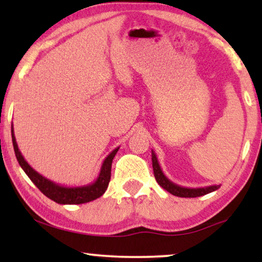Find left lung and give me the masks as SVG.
Returning a JSON list of instances; mask_svg holds the SVG:
<instances>
[{
    "label": "left lung",
    "instance_id": "8db88e82",
    "mask_svg": "<svg viewBox=\"0 0 262 262\" xmlns=\"http://www.w3.org/2000/svg\"><path fill=\"white\" fill-rule=\"evenodd\" d=\"M151 161H152L154 175H155L157 184L173 195L181 196V198H195V196L205 195L207 193L216 191V189L221 187V185H212V186H206V187H199V188L182 187V186L174 184L173 181H170L169 179L163 174V171L161 169V166L159 163V160H157L156 154L154 150H151Z\"/></svg>",
    "mask_w": 262,
    "mask_h": 262
}]
</instances>
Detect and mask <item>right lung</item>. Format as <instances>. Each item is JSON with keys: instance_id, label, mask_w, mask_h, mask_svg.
Masks as SVG:
<instances>
[{"instance_id": "1", "label": "right lung", "mask_w": 262, "mask_h": 262, "mask_svg": "<svg viewBox=\"0 0 262 262\" xmlns=\"http://www.w3.org/2000/svg\"><path fill=\"white\" fill-rule=\"evenodd\" d=\"M12 141L14 151H15V156L19 164L23 168L25 173L27 174V177L31 179L32 182L40 189L41 193L50 198L53 202L58 204H84L92 200H95L101 196L103 193L106 192L107 187H108L110 180H111V168H112V161L116 156V154L119 150V146L113 150L112 152H110V155L103 160L101 169L96 178V180L92 184L84 185V186H77V187H67V186H60L56 182H53L45 177H42L41 174H39L37 170H34L30 164L27 163V161L24 159L23 154L20 152L19 146H17L15 136H14V128L12 125Z\"/></svg>"}]
</instances>
